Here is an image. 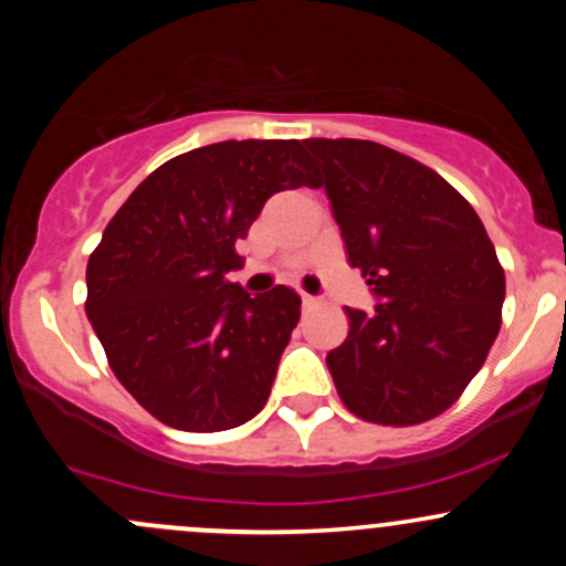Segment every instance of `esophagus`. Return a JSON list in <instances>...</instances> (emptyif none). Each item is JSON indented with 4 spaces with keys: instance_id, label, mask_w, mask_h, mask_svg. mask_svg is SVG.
I'll return each instance as SVG.
<instances>
[{
    "instance_id": "obj_1",
    "label": "esophagus",
    "mask_w": 566,
    "mask_h": 566,
    "mask_svg": "<svg viewBox=\"0 0 566 566\" xmlns=\"http://www.w3.org/2000/svg\"><path fill=\"white\" fill-rule=\"evenodd\" d=\"M317 304V298L315 295H310V293H301V306H304V310H312V306Z\"/></svg>"
}]
</instances>
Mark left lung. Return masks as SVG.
<instances>
[{"mask_svg":"<svg viewBox=\"0 0 566 566\" xmlns=\"http://www.w3.org/2000/svg\"><path fill=\"white\" fill-rule=\"evenodd\" d=\"M347 262L378 298L325 356L347 410L408 427L443 413L501 328L504 268L476 210L424 164L367 139H306Z\"/></svg>","mask_w":566,"mask_h":566,"instance_id":"obj_1","label":"left lung"}]
</instances>
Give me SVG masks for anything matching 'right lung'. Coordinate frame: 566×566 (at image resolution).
Instances as JSON below:
<instances>
[{"mask_svg":"<svg viewBox=\"0 0 566 566\" xmlns=\"http://www.w3.org/2000/svg\"><path fill=\"white\" fill-rule=\"evenodd\" d=\"M301 186L317 172L298 139H230L158 167L108 221L87 317L119 384L164 424L232 430L268 402L301 298L284 284L249 295L227 273L262 205Z\"/></svg>","mask_w":566,"mask_h":566,"instance_id":"right-lung-1","label":"right lung"}]
</instances>
